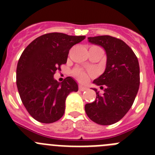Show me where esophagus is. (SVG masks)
I'll use <instances>...</instances> for the list:
<instances>
[{"mask_svg": "<svg viewBox=\"0 0 155 155\" xmlns=\"http://www.w3.org/2000/svg\"><path fill=\"white\" fill-rule=\"evenodd\" d=\"M87 87H84V86H83V85H80V86H79V90H80L81 91H85V90H87Z\"/></svg>", "mask_w": 155, "mask_h": 155, "instance_id": "34e87169", "label": "esophagus"}]
</instances>
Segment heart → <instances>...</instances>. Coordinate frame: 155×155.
Listing matches in <instances>:
<instances>
[{
  "label": "heart",
  "instance_id": "b5f03b06",
  "mask_svg": "<svg viewBox=\"0 0 155 155\" xmlns=\"http://www.w3.org/2000/svg\"><path fill=\"white\" fill-rule=\"evenodd\" d=\"M74 74L75 76L78 77V78L81 81H85L87 78V74L84 72V71H81L80 69H76L74 71Z\"/></svg>",
  "mask_w": 155,
  "mask_h": 155
}]
</instances>
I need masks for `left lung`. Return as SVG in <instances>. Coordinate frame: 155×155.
I'll list each match as a JSON object with an SVG mask.
<instances>
[{
    "mask_svg": "<svg viewBox=\"0 0 155 155\" xmlns=\"http://www.w3.org/2000/svg\"><path fill=\"white\" fill-rule=\"evenodd\" d=\"M88 42L101 46L106 53L105 70L93 83L104 90L84 106L86 114L99 125H111L121 120L130 110L140 85L137 57L131 48L110 35L88 37Z\"/></svg>",
    "mask_w": 155,
    "mask_h": 155,
    "instance_id": "left-lung-1",
    "label": "left lung"
}]
</instances>
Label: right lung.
<instances>
[{"instance_id": "1", "label": "right lung", "mask_w": 155, "mask_h": 155, "mask_svg": "<svg viewBox=\"0 0 155 155\" xmlns=\"http://www.w3.org/2000/svg\"><path fill=\"white\" fill-rule=\"evenodd\" d=\"M84 35L52 32L38 37L21 53L16 70V84L23 105L35 120L52 124L64 116L66 98L78 91L71 77L59 83L53 75L67 63L69 50Z\"/></svg>"}]
</instances>
